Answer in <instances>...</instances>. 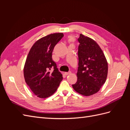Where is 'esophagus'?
<instances>
[{
	"mask_svg": "<svg viewBox=\"0 0 130 130\" xmlns=\"http://www.w3.org/2000/svg\"><path fill=\"white\" fill-rule=\"evenodd\" d=\"M72 73V72H65L64 73V74H65V75H69V74H70Z\"/></svg>",
	"mask_w": 130,
	"mask_h": 130,
	"instance_id": "esophagus-1",
	"label": "esophagus"
}]
</instances>
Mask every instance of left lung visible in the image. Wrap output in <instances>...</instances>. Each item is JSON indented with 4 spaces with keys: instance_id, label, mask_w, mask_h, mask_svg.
Returning a JSON list of instances; mask_svg holds the SVG:
<instances>
[{
    "instance_id": "1",
    "label": "left lung",
    "mask_w": 130,
    "mask_h": 130,
    "mask_svg": "<svg viewBox=\"0 0 130 130\" xmlns=\"http://www.w3.org/2000/svg\"><path fill=\"white\" fill-rule=\"evenodd\" d=\"M78 67L76 83L72 85L77 93L90 96L97 93L105 83L108 73V63L96 42L80 34L77 39Z\"/></svg>"
}]
</instances>
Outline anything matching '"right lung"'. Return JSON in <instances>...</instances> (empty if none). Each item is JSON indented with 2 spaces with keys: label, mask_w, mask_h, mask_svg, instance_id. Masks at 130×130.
I'll use <instances>...</instances> for the list:
<instances>
[{
  "label": "right lung",
  "mask_w": 130,
  "mask_h": 130,
  "mask_svg": "<svg viewBox=\"0 0 130 130\" xmlns=\"http://www.w3.org/2000/svg\"><path fill=\"white\" fill-rule=\"evenodd\" d=\"M64 36L62 33L43 37L31 47L26 58L24 76L26 84L40 98H48L55 92L63 79L52 58L55 46ZM53 69L54 70H51Z\"/></svg>",
  "instance_id": "obj_1"
}]
</instances>
